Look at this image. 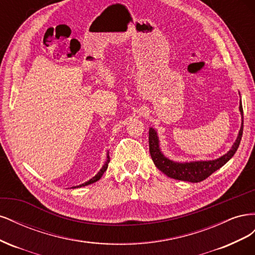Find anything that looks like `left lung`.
Listing matches in <instances>:
<instances>
[{
  "label": "left lung",
  "instance_id": "1",
  "mask_svg": "<svg viewBox=\"0 0 255 255\" xmlns=\"http://www.w3.org/2000/svg\"><path fill=\"white\" fill-rule=\"evenodd\" d=\"M239 112H241L242 115V126L235 142L226 154H223L222 156H220L217 159L212 160H196L180 163V161H174L170 158H168L165 154L161 152L157 132L153 128H150L149 150L154 165H155L161 172L174 180L191 183H198L205 180L206 177L210 176L215 171H217L223 165H226L228 161L233 157L235 152L238 149L239 143H241L242 140L244 128V113L242 100L241 102H239Z\"/></svg>",
  "mask_w": 255,
  "mask_h": 255
}]
</instances>
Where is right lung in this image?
<instances>
[{
	"mask_svg": "<svg viewBox=\"0 0 255 255\" xmlns=\"http://www.w3.org/2000/svg\"><path fill=\"white\" fill-rule=\"evenodd\" d=\"M109 163H110V155H109V153H107V154H106V160H105V163H104V165L102 166V168L100 169V171H99V172H98L94 177H92V179H90L89 181L85 182V183H83V184H81V185H78V186H74V187H72V188L84 187V186H87V185H90V184H92V183H95V182L99 181V180L101 179V177H102L103 173L106 171L107 167H109Z\"/></svg>",
	"mask_w": 255,
	"mask_h": 255,
	"instance_id": "add662e5",
	"label": "right lung"
}]
</instances>
